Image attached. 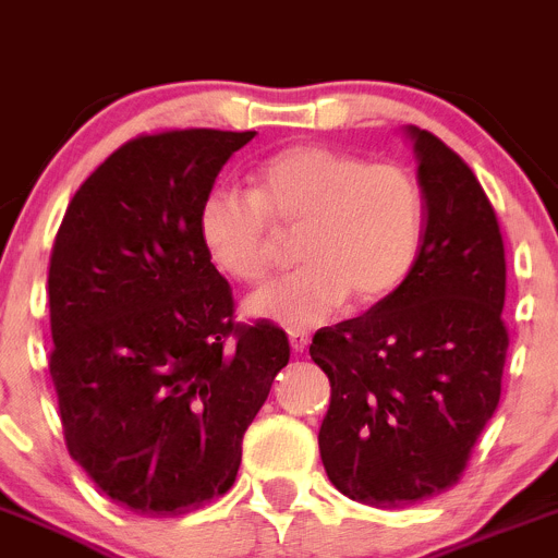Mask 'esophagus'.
<instances>
[{
    "mask_svg": "<svg viewBox=\"0 0 558 558\" xmlns=\"http://www.w3.org/2000/svg\"><path fill=\"white\" fill-rule=\"evenodd\" d=\"M289 343H291V350H294V352H305V350H308L311 336L305 330H291L289 332Z\"/></svg>",
    "mask_w": 558,
    "mask_h": 558,
    "instance_id": "34e87169",
    "label": "esophagus"
}]
</instances>
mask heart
I'll list each match as a JSON object with an SVG mask.
<instances>
[{
	"label": "heart",
	"instance_id": "obj_1",
	"mask_svg": "<svg viewBox=\"0 0 558 558\" xmlns=\"http://www.w3.org/2000/svg\"><path fill=\"white\" fill-rule=\"evenodd\" d=\"M253 190L215 186L197 208L208 262L242 283L275 264V229L300 231L303 267L244 300V314L291 330L330 319L350 291L377 303L408 280L426 231L418 179L393 161H372L325 145H291L250 175Z\"/></svg>",
	"mask_w": 558,
	"mask_h": 558
}]
</instances>
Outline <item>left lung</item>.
I'll return each instance as SVG.
<instances>
[{
  "label": "left lung",
  "mask_w": 558,
  "mask_h": 558,
  "mask_svg": "<svg viewBox=\"0 0 558 558\" xmlns=\"http://www.w3.org/2000/svg\"><path fill=\"white\" fill-rule=\"evenodd\" d=\"M418 159L426 231L397 291L314 336L330 379L319 454L352 501L399 509L460 482L501 399L507 258L473 170L435 134L404 129Z\"/></svg>",
  "instance_id": "left-lung-1"
}]
</instances>
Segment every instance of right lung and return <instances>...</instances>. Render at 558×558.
Segmentation results:
<instances>
[{
	"mask_svg": "<svg viewBox=\"0 0 558 558\" xmlns=\"http://www.w3.org/2000/svg\"><path fill=\"white\" fill-rule=\"evenodd\" d=\"M255 132L143 134L68 203L49 264V372L71 457L114 504L184 514L231 490L242 437L289 363L272 322L233 325L197 208Z\"/></svg>",
	"mask_w": 558,
	"mask_h": 558,
	"instance_id": "right-lung-1",
	"label": "right lung"
}]
</instances>
